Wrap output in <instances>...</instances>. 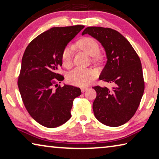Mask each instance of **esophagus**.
I'll return each mask as SVG.
<instances>
[{
	"label": "esophagus",
	"instance_id": "1",
	"mask_svg": "<svg viewBox=\"0 0 159 159\" xmlns=\"http://www.w3.org/2000/svg\"><path fill=\"white\" fill-rule=\"evenodd\" d=\"M88 89V88H87V87H83V88H80V90H81V91H82L83 93L85 92V91H86Z\"/></svg>",
	"mask_w": 159,
	"mask_h": 159
}]
</instances>
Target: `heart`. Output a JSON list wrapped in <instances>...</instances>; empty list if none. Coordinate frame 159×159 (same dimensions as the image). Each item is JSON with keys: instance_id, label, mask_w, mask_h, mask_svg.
I'll use <instances>...</instances> for the list:
<instances>
[{"instance_id": "b5f03b06", "label": "heart", "mask_w": 159, "mask_h": 159, "mask_svg": "<svg viewBox=\"0 0 159 159\" xmlns=\"http://www.w3.org/2000/svg\"><path fill=\"white\" fill-rule=\"evenodd\" d=\"M77 45L88 55L93 56V61H98L100 60V56L99 55V46L98 43L95 39L90 37L83 38L78 41ZM61 61L63 65L66 68L71 66L72 51L71 47H66L63 50L61 53ZM95 77L96 73L93 70L76 67L67 74L66 80L70 84L85 86L89 84Z\"/></svg>"}]
</instances>
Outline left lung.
I'll list each match as a JSON object with an SVG mask.
<instances>
[{
	"instance_id": "left-lung-1",
	"label": "left lung",
	"mask_w": 159,
	"mask_h": 159,
	"mask_svg": "<svg viewBox=\"0 0 159 159\" xmlns=\"http://www.w3.org/2000/svg\"><path fill=\"white\" fill-rule=\"evenodd\" d=\"M87 34L100 42L107 54V64L99 79L114 85L111 89L93 87L97 93L93 104L94 114L104 125L120 126L135 114L143 95L140 59L128 40L114 29L90 26L82 35Z\"/></svg>"
}]
</instances>
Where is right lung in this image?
<instances>
[{
    "label": "right lung",
    "mask_w": 159,
    "mask_h": 159,
    "mask_svg": "<svg viewBox=\"0 0 159 159\" xmlns=\"http://www.w3.org/2000/svg\"><path fill=\"white\" fill-rule=\"evenodd\" d=\"M84 27L51 28L31 41L23 55L19 90L29 114L45 127H58L69 120L74 99L81 94L74 86L57 87L64 78L57 71L62 65L63 50ZM54 86H57L56 89Z\"/></svg>",
    "instance_id": "add662e5"
}]
</instances>
